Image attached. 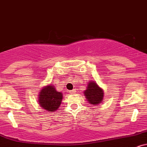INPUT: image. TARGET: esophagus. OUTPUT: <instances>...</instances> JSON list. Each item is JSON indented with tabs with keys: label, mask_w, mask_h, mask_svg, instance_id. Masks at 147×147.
I'll return each mask as SVG.
<instances>
[{
	"label": "esophagus",
	"mask_w": 147,
	"mask_h": 147,
	"mask_svg": "<svg viewBox=\"0 0 147 147\" xmlns=\"http://www.w3.org/2000/svg\"><path fill=\"white\" fill-rule=\"evenodd\" d=\"M70 94H75L76 92V90H70Z\"/></svg>",
	"instance_id": "obj_1"
}]
</instances>
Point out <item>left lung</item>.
<instances>
[{
    "instance_id": "obj_1",
    "label": "left lung",
    "mask_w": 147,
    "mask_h": 147,
    "mask_svg": "<svg viewBox=\"0 0 147 147\" xmlns=\"http://www.w3.org/2000/svg\"><path fill=\"white\" fill-rule=\"evenodd\" d=\"M84 94L86 95L88 101L90 102V104L98 105L102 101L103 92L95 81H90L88 84L87 90L84 92Z\"/></svg>"
}]
</instances>
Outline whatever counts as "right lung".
Listing matches in <instances>:
<instances>
[{"label":"right lung","mask_w":147,"mask_h":147,"mask_svg":"<svg viewBox=\"0 0 147 147\" xmlns=\"http://www.w3.org/2000/svg\"><path fill=\"white\" fill-rule=\"evenodd\" d=\"M62 100V93L56 90L53 86L43 88L39 94V102L47 112H54L59 108Z\"/></svg>","instance_id":"add662e5"}]
</instances>
